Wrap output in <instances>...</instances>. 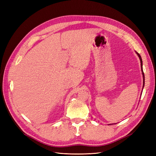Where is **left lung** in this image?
<instances>
[{
	"label": "left lung",
	"instance_id": "1",
	"mask_svg": "<svg viewBox=\"0 0 156 156\" xmlns=\"http://www.w3.org/2000/svg\"><path fill=\"white\" fill-rule=\"evenodd\" d=\"M136 53L137 54V55L139 56V57L140 58V66H141V71H142V73H143V87L144 86V72H143V61H142V58H141V56L140 55L137 53V52H136Z\"/></svg>",
	"mask_w": 156,
	"mask_h": 156
}]
</instances>
